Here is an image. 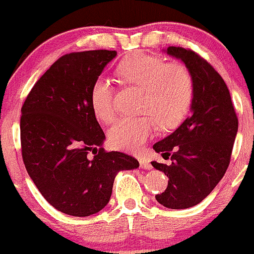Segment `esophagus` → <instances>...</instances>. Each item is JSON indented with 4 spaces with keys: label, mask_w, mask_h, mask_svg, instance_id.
I'll return each mask as SVG.
<instances>
[{
    "label": "esophagus",
    "mask_w": 254,
    "mask_h": 254,
    "mask_svg": "<svg viewBox=\"0 0 254 254\" xmlns=\"http://www.w3.org/2000/svg\"><path fill=\"white\" fill-rule=\"evenodd\" d=\"M139 162H140V167L143 168V170H151V168H152V165H151L150 161H148L146 157L140 158Z\"/></svg>",
    "instance_id": "esophagus-1"
}]
</instances>
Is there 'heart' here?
Instances as JSON below:
<instances>
[{
	"label": "heart",
	"instance_id": "1",
	"mask_svg": "<svg viewBox=\"0 0 254 254\" xmlns=\"http://www.w3.org/2000/svg\"><path fill=\"white\" fill-rule=\"evenodd\" d=\"M127 81L145 89L141 111L150 115L120 118L108 131L109 142L115 148L136 151L155 134L157 122L162 127L178 124L190 107L193 79L188 68L179 64L167 65L162 59L136 54L119 67ZM91 106L94 115L111 123L115 115L114 88L111 79L98 76L91 87Z\"/></svg>",
	"mask_w": 254,
	"mask_h": 254
}]
</instances>
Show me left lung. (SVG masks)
I'll return each instance as SVG.
<instances>
[{"label":"left lung","mask_w":254,"mask_h":254,"mask_svg":"<svg viewBox=\"0 0 254 254\" xmlns=\"http://www.w3.org/2000/svg\"><path fill=\"white\" fill-rule=\"evenodd\" d=\"M167 55L186 65L193 79L190 114L171 135L153 145L170 166L151 165L168 177L156 200L168 209H188L206 198L229 167L238 120L229 88L207 61L194 51L170 47Z\"/></svg>","instance_id":"1"}]
</instances>
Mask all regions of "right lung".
Here are the masks:
<instances>
[{
	"mask_svg": "<svg viewBox=\"0 0 254 254\" xmlns=\"http://www.w3.org/2000/svg\"><path fill=\"white\" fill-rule=\"evenodd\" d=\"M115 56L113 50L61 56L38 79L20 111L25 170L48 203L71 216L101 211L115 176L139 167L131 156L104 151L106 135L89 99L94 79Z\"/></svg>",
	"mask_w": 254,
	"mask_h": 254,
	"instance_id": "right-lung-1",
	"label": "right lung"
}]
</instances>
